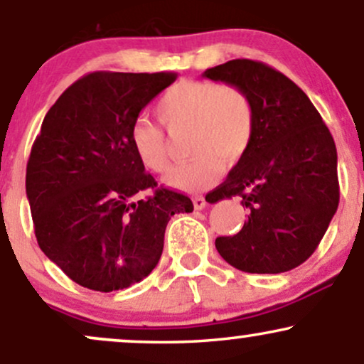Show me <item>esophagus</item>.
Returning a JSON list of instances; mask_svg holds the SVG:
<instances>
[{
  "mask_svg": "<svg viewBox=\"0 0 364 364\" xmlns=\"http://www.w3.org/2000/svg\"><path fill=\"white\" fill-rule=\"evenodd\" d=\"M205 205H207V202H205V198H203V196H195L193 207L196 208V210H202V208H205Z\"/></svg>",
  "mask_w": 364,
  "mask_h": 364,
  "instance_id": "1",
  "label": "esophagus"
}]
</instances>
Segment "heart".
<instances>
[{
	"label": "heart",
	"mask_w": 364,
	"mask_h": 364,
	"mask_svg": "<svg viewBox=\"0 0 364 364\" xmlns=\"http://www.w3.org/2000/svg\"><path fill=\"white\" fill-rule=\"evenodd\" d=\"M157 118L169 133L186 135L190 161L166 174V185L183 191L205 190L219 179L224 164L245 157L255 136V106L245 89L214 80H183L162 94ZM129 141L145 168L168 169L169 154L164 133L147 119H136Z\"/></svg>",
	"instance_id": "heart-1"
}]
</instances>
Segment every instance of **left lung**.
Segmentation results:
<instances>
[{
    "label": "left lung",
    "instance_id": "8db88e82",
    "mask_svg": "<svg viewBox=\"0 0 364 364\" xmlns=\"http://www.w3.org/2000/svg\"><path fill=\"white\" fill-rule=\"evenodd\" d=\"M203 77L245 89L255 106V136L210 202L241 196L243 229L215 248L250 274H281L311 257L339 205L337 150L308 95L277 70L232 60Z\"/></svg>",
    "mask_w": 364,
    "mask_h": 364
}]
</instances>
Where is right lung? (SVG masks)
<instances>
[{
	"label": "right lung",
	"instance_id": "obj_1",
	"mask_svg": "<svg viewBox=\"0 0 364 364\" xmlns=\"http://www.w3.org/2000/svg\"><path fill=\"white\" fill-rule=\"evenodd\" d=\"M174 73H89L48 111L27 162L25 191L46 257L92 291L140 282L156 269L166 225L193 212L188 196L156 188L129 129ZM152 187L145 200L132 196Z\"/></svg>",
	"mask_w": 364,
	"mask_h": 364
}]
</instances>
